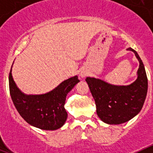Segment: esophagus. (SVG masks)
<instances>
[{
	"label": "esophagus",
	"mask_w": 153,
	"mask_h": 153,
	"mask_svg": "<svg viewBox=\"0 0 153 153\" xmlns=\"http://www.w3.org/2000/svg\"><path fill=\"white\" fill-rule=\"evenodd\" d=\"M81 76H82V77H83V76H86V75H85V74H81Z\"/></svg>",
	"instance_id": "1"
}]
</instances>
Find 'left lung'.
Masks as SVG:
<instances>
[{"mask_svg": "<svg viewBox=\"0 0 153 153\" xmlns=\"http://www.w3.org/2000/svg\"><path fill=\"white\" fill-rule=\"evenodd\" d=\"M140 61L138 78L129 86H114L96 78L86 77L97 106V113L102 122L108 124H121L127 122L140 113L145 102L148 90V79L145 67L135 50Z\"/></svg>", "mask_w": 153, "mask_h": 153, "instance_id": "obj_1", "label": "left lung"}]
</instances>
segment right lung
I'll return each mask as SVG.
<instances>
[{
    "mask_svg": "<svg viewBox=\"0 0 153 153\" xmlns=\"http://www.w3.org/2000/svg\"><path fill=\"white\" fill-rule=\"evenodd\" d=\"M79 82L77 76L63 81L57 87L42 95H25L17 88L9 74V90L16 109L27 123L44 130H55L67 119L64 108L67 93Z\"/></svg>",
    "mask_w": 153,
    "mask_h": 153,
    "instance_id": "right-lung-1",
    "label": "right lung"
}]
</instances>
